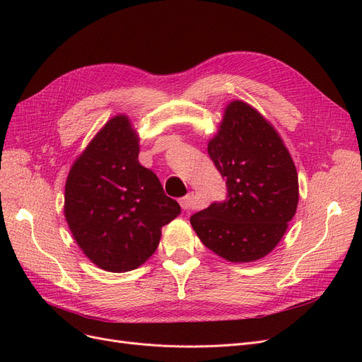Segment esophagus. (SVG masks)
<instances>
[{
  "label": "esophagus",
  "instance_id": "esophagus-1",
  "mask_svg": "<svg viewBox=\"0 0 362 362\" xmlns=\"http://www.w3.org/2000/svg\"><path fill=\"white\" fill-rule=\"evenodd\" d=\"M193 204H194V193L193 192L187 193V194L184 196V198L180 199V205H181L182 210H190V208L193 206Z\"/></svg>",
  "mask_w": 362,
  "mask_h": 362
}]
</instances>
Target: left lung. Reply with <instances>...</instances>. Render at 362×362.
I'll return each mask as SVG.
<instances>
[{"label": "left lung", "mask_w": 362, "mask_h": 362, "mask_svg": "<svg viewBox=\"0 0 362 362\" xmlns=\"http://www.w3.org/2000/svg\"><path fill=\"white\" fill-rule=\"evenodd\" d=\"M206 149L226 178L228 199L193 214L194 233L226 261L264 258L298 210V170L287 146L257 108L235 100L225 107Z\"/></svg>", "instance_id": "1"}]
</instances>
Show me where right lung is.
<instances>
[{
	"mask_svg": "<svg viewBox=\"0 0 362 362\" xmlns=\"http://www.w3.org/2000/svg\"><path fill=\"white\" fill-rule=\"evenodd\" d=\"M139 134L116 115L76 157L64 185V218L83 254L100 269L134 270L154 254L161 228L181 206L139 163Z\"/></svg>",
	"mask_w": 362,
	"mask_h": 362,
	"instance_id": "right-lung-1",
	"label": "right lung"
}]
</instances>
